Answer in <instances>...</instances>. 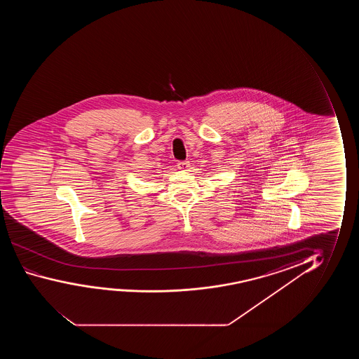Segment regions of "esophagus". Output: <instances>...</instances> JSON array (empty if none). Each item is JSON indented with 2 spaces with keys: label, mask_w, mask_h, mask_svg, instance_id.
I'll list each match as a JSON object with an SVG mask.
<instances>
[{
  "label": "esophagus",
  "mask_w": 359,
  "mask_h": 359,
  "mask_svg": "<svg viewBox=\"0 0 359 359\" xmlns=\"http://www.w3.org/2000/svg\"><path fill=\"white\" fill-rule=\"evenodd\" d=\"M190 167V163L189 162H179L177 163V168L180 169V170H187Z\"/></svg>",
  "instance_id": "1"
}]
</instances>
